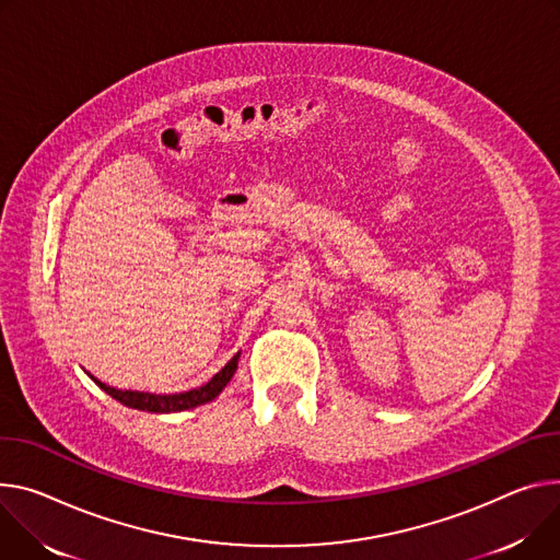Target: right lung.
<instances>
[{"instance_id": "1", "label": "right lung", "mask_w": 560, "mask_h": 560, "mask_svg": "<svg viewBox=\"0 0 560 560\" xmlns=\"http://www.w3.org/2000/svg\"><path fill=\"white\" fill-rule=\"evenodd\" d=\"M238 366V354L234 358L208 382L198 388L185 390V393H174V395H154V393H138V390H118L112 388L107 384H103L100 380L91 377L100 388L105 393H109L114 399H118L120 404L129 406V409H138V411H149V413H174V411H185V409H194V406H200L206 401H212L232 380L234 371Z\"/></svg>"}]
</instances>
